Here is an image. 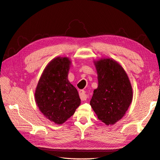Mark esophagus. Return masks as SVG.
I'll list each match as a JSON object with an SVG mask.
<instances>
[{
  "mask_svg": "<svg viewBox=\"0 0 160 160\" xmlns=\"http://www.w3.org/2000/svg\"><path fill=\"white\" fill-rule=\"evenodd\" d=\"M79 95H80V98L81 100L84 101L86 100L87 99V94H86V92L84 90H79Z\"/></svg>",
  "mask_w": 160,
  "mask_h": 160,
  "instance_id": "34e87169",
  "label": "esophagus"
}]
</instances>
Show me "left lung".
Instances as JSON below:
<instances>
[{
	"instance_id": "left-lung-1",
	"label": "left lung",
	"mask_w": 160,
	"mask_h": 160,
	"mask_svg": "<svg viewBox=\"0 0 160 160\" xmlns=\"http://www.w3.org/2000/svg\"><path fill=\"white\" fill-rule=\"evenodd\" d=\"M98 86L90 104L98 118L106 125L114 124L124 116L132 101V88L127 74L111 58L95 62Z\"/></svg>"
}]
</instances>
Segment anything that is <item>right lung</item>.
I'll return each instance as SVG.
<instances>
[{
    "label": "right lung",
    "mask_w": 160,
    "mask_h": 160,
    "mask_svg": "<svg viewBox=\"0 0 160 160\" xmlns=\"http://www.w3.org/2000/svg\"><path fill=\"white\" fill-rule=\"evenodd\" d=\"M71 62L57 57L46 67L35 91L40 111L50 121L62 124L80 104L78 92L68 80Z\"/></svg>",
    "instance_id": "obj_1"
}]
</instances>
